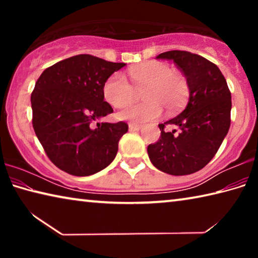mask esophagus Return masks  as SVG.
<instances>
[{"label": "esophagus", "mask_w": 258, "mask_h": 258, "mask_svg": "<svg viewBox=\"0 0 258 258\" xmlns=\"http://www.w3.org/2000/svg\"><path fill=\"white\" fill-rule=\"evenodd\" d=\"M128 128L130 131H140L142 128V125H139V124H134V123H131L128 125Z\"/></svg>", "instance_id": "1"}]
</instances>
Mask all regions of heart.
<instances>
[{"label": "heart", "mask_w": 258, "mask_h": 258, "mask_svg": "<svg viewBox=\"0 0 258 258\" xmlns=\"http://www.w3.org/2000/svg\"><path fill=\"white\" fill-rule=\"evenodd\" d=\"M137 90L146 87L142 92L145 102L128 104L135 98V90L125 76L113 73L103 84L104 100L113 108H124L119 112L120 119L142 124L158 117L163 107L169 111L183 106L189 95V83L180 73L173 72L164 62L151 61L132 68L128 73Z\"/></svg>", "instance_id": "obj_1"}]
</instances>
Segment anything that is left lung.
Returning a JSON list of instances; mask_svg holds the SVG:
<instances>
[{
    "instance_id": "8db88e82",
    "label": "left lung",
    "mask_w": 258,
    "mask_h": 258,
    "mask_svg": "<svg viewBox=\"0 0 258 258\" xmlns=\"http://www.w3.org/2000/svg\"><path fill=\"white\" fill-rule=\"evenodd\" d=\"M157 59L172 60L189 83V101L181 113L159 124L160 138L148 146L151 163L171 175L204 168L218 150L231 124V92L215 63L187 51H167ZM167 124L180 132L164 131Z\"/></svg>"
}]
</instances>
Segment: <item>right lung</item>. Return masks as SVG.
I'll use <instances>...</instances> for the list:
<instances>
[{"label": "right lung", "mask_w": 258, "mask_h": 258, "mask_svg": "<svg viewBox=\"0 0 258 258\" xmlns=\"http://www.w3.org/2000/svg\"><path fill=\"white\" fill-rule=\"evenodd\" d=\"M123 62L78 54L46 68L30 97L33 127L46 156L75 176L98 173L115 159L128 125L92 123L113 110L104 101L103 84Z\"/></svg>", "instance_id": "1"}]
</instances>
